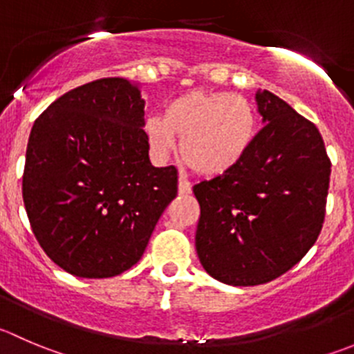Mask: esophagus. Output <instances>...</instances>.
Returning a JSON list of instances; mask_svg holds the SVG:
<instances>
[{
  "label": "esophagus",
  "mask_w": 354,
  "mask_h": 354,
  "mask_svg": "<svg viewBox=\"0 0 354 354\" xmlns=\"http://www.w3.org/2000/svg\"><path fill=\"white\" fill-rule=\"evenodd\" d=\"M192 192V185L185 180L183 176L178 178V194L180 195H188Z\"/></svg>",
  "instance_id": "34e87169"
}]
</instances>
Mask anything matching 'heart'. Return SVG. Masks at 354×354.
I'll return each instance as SVG.
<instances>
[{"label": "heart", "mask_w": 354, "mask_h": 354, "mask_svg": "<svg viewBox=\"0 0 354 354\" xmlns=\"http://www.w3.org/2000/svg\"><path fill=\"white\" fill-rule=\"evenodd\" d=\"M150 152L164 160L181 140V157L198 174L225 176L252 149L257 136L254 105L226 91H188L174 98L162 115L145 121Z\"/></svg>", "instance_id": "obj_1"}]
</instances>
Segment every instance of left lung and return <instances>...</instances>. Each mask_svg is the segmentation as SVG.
Here are the masks:
<instances>
[{"mask_svg":"<svg viewBox=\"0 0 354 354\" xmlns=\"http://www.w3.org/2000/svg\"><path fill=\"white\" fill-rule=\"evenodd\" d=\"M256 105L264 128L245 159L194 187L198 261L235 287L270 282L303 259L322 230L330 180L317 126L268 90L256 91Z\"/></svg>","mask_w":354,"mask_h":354,"instance_id":"obj_1","label":"left lung"}]
</instances>
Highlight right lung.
<instances>
[{"instance_id":"obj_1","label":"right lung","mask_w":354,"mask_h":354,"mask_svg":"<svg viewBox=\"0 0 354 354\" xmlns=\"http://www.w3.org/2000/svg\"><path fill=\"white\" fill-rule=\"evenodd\" d=\"M140 82L107 77L67 91L30 129L22 197L39 245L62 270L109 279L129 270L178 194L153 167Z\"/></svg>"}]
</instances>
